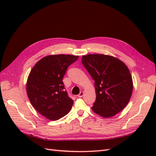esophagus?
Returning <instances> with one entry per match:
<instances>
[{"mask_svg": "<svg viewBox=\"0 0 156 156\" xmlns=\"http://www.w3.org/2000/svg\"><path fill=\"white\" fill-rule=\"evenodd\" d=\"M83 95H84V92H80V93L79 94L78 97H79V98H82V97L83 96Z\"/></svg>", "mask_w": 156, "mask_h": 156, "instance_id": "1", "label": "esophagus"}]
</instances>
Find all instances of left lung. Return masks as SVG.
Returning <instances> with one entry per match:
<instances>
[{"label":"left lung","instance_id":"8db88e82","mask_svg":"<svg viewBox=\"0 0 156 156\" xmlns=\"http://www.w3.org/2000/svg\"><path fill=\"white\" fill-rule=\"evenodd\" d=\"M81 62L95 81L96 99L92 111L105 118L120 112L128 103L133 92L128 68L114 56L102 54L84 55Z\"/></svg>","mask_w":156,"mask_h":156}]
</instances>
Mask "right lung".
Listing matches in <instances>:
<instances>
[{
	"label": "right lung",
	"mask_w": 156,
	"mask_h": 156,
	"mask_svg": "<svg viewBox=\"0 0 156 156\" xmlns=\"http://www.w3.org/2000/svg\"><path fill=\"white\" fill-rule=\"evenodd\" d=\"M79 56L49 55L32 68L28 77L27 92L32 105L40 114L51 120L66 115L73 101L64 91L62 79L68 66Z\"/></svg>",
	"instance_id": "1"
}]
</instances>
